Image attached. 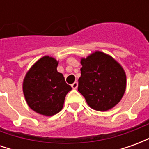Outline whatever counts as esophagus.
<instances>
[{"mask_svg": "<svg viewBox=\"0 0 149 149\" xmlns=\"http://www.w3.org/2000/svg\"><path fill=\"white\" fill-rule=\"evenodd\" d=\"M77 86H78V83L77 82V81H75L73 84H72V88L73 89H76V88H77Z\"/></svg>", "mask_w": 149, "mask_h": 149, "instance_id": "34e87169", "label": "esophagus"}]
</instances>
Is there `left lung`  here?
<instances>
[{
    "label": "left lung",
    "mask_w": 149,
    "mask_h": 149,
    "mask_svg": "<svg viewBox=\"0 0 149 149\" xmlns=\"http://www.w3.org/2000/svg\"><path fill=\"white\" fill-rule=\"evenodd\" d=\"M78 91L88 104L97 111H107L120 102L126 88V75L112 56L95 52L81 60Z\"/></svg>",
    "instance_id": "obj_1"
}]
</instances>
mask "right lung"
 <instances>
[{
  "label": "right lung",
  "instance_id": "1",
  "mask_svg": "<svg viewBox=\"0 0 149 149\" xmlns=\"http://www.w3.org/2000/svg\"><path fill=\"white\" fill-rule=\"evenodd\" d=\"M58 62L45 56L29 69L23 83V92L29 106L39 114L52 116L63 108L66 94L72 87L56 70Z\"/></svg>",
  "mask_w": 149,
  "mask_h": 149
}]
</instances>
